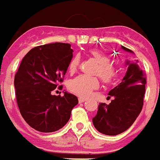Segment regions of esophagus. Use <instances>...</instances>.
I'll list each match as a JSON object with an SVG mask.
<instances>
[{"instance_id":"34e87169","label":"esophagus","mask_w":160,"mask_h":160,"mask_svg":"<svg viewBox=\"0 0 160 160\" xmlns=\"http://www.w3.org/2000/svg\"><path fill=\"white\" fill-rule=\"evenodd\" d=\"M78 101H79V103H83L84 101H86V99H84V98H82V97H80V98H78Z\"/></svg>"}]
</instances>
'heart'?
I'll return each instance as SVG.
<instances>
[{
	"instance_id": "obj_1",
	"label": "heart",
	"mask_w": 160,
	"mask_h": 160,
	"mask_svg": "<svg viewBox=\"0 0 160 160\" xmlns=\"http://www.w3.org/2000/svg\"><path fill=\"white\" fill-rule=\"evenodd\" d=\"M89 54L95 61L98 65L95 69V73L98 74L102 81L105 83H111L115 81L119 74L117 67L111 64V58L104 52L99 50H90ZM80 61V56L76 54L70 60L69 63V73H74ZM99 82L95 77H89L86 75H79L69 82L68 87L69 91L75 95L81 97H88L91 95L94 90L98 89Z\"/></svg>"
}]
</instances>
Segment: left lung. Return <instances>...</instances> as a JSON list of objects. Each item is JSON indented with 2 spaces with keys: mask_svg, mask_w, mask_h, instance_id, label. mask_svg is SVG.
<instances>
[{
  "mask_svg": "<svg viewBox=\"0 0 160 160\" xmlns=\"http://www.w3.org/2000/svg\"><path fill=\"white\" fill-rule=\"evenodd\" d=\"M121 48L133 54V51L124 46ZM138 62L133 60L125 61L127 71L122 81L108 92V97L113 99L109 104H99L92 121L99 133L110 136L120 134L133 125L141 112L146 78Z\"/></svg>",
  "mask_w": 160,
  "mask_h": 160,
  "instance_id": "8db88e82",
  "label": "left lung"
}]
</instances>
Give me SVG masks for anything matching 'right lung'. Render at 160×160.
Here are the masks:
<instances>
[{"instance_id": "right-lung-1", "label": "right lung", "mask_w": 160, "mask_h": 160, "mask_svg": "<svg viewBox=\"0 0 160 160\" xmlns=\"http://www.w3.org/2000/svg\"><path fill=\"white\" fill-rule=\"evenodd\" d=\"M73 52L69 43H49L34 48L22 60L14 77L17 103L23 119L35 130L61 129L78 103L77 96L67 91L63 96L52 95L63 81Z\"/></svg>"}]
</instances>
